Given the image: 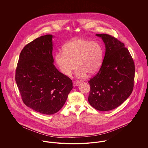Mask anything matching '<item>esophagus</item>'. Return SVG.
<instances>
[{
  "label": "esophagus",
  "mask_w": 148,
  "mask_h": 148,
  "mask_svg": "<svg viewBox=\"0 0 148 148\" xmlns=\"http://www.w3.org/2000/svg\"><path fill=\"white\" fill-rule=\"evenodd\" d=\"M80 84L79 82H73V86H77L78 85Z\"/></svg>",
  "instance_id": "1"
}]
</instances>
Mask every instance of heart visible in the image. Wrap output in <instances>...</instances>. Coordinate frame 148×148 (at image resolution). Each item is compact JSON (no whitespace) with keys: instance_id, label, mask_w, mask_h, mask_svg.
Here are the masks:
<instances>
[{"instance_id":"heart-1","label":"heart","mask_w":148,"mask_h":148,"mask_svg":"<svg viewBox=\"0 0 148 148\" xmlns=\"http://www.w3.org/2000/svg\"><path fill=\"white\" fill-rule=\"evenodd\" d=\"M63 49V51L56 52L55 62L64 75H70L77 66L79 69L76 75L79 77H84L86 74L94 75L99 70L103 51L98 42L76 38L66 42Z\"/></svg>"}]
</instances>
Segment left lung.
<instances>
[{
  "label": "left lung",
  "instance_id": "8db88e82",
  "mask_svg": "<svg viewBox=\"0 0 148 148\" xmlns=\"http://www.w3.org/2000/svg\"><path fill=\"white\" fill-rule=\"evenodd\" d=\"M105 44L101 66L88 83V101L99 111H109L120 106L130 95L134 87V61L124 43L106 34H97Z\"/></svg>",
  "mask_w": 148,
  "mask_h": 148
}]
</instances>
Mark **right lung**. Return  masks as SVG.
Returning <instances> with one entry per match:
<instances>
[{"label": "right lung", "instance_id": "add662e5", "mask_svg": "<svg viewBox=\"0 0 148 148\" xmlns=\"http://www.w3.org/2000/svg\"><path fill=\"white\" fill-rule=\"evenodd\" d=\"M53 37L43 35L25 45L20 54L15 73L24 104L46 115L59 111L73 89L71 79L53 64Z\"/></svg>", "mask_w": 148, "mask_h": 148}]
</instances>
